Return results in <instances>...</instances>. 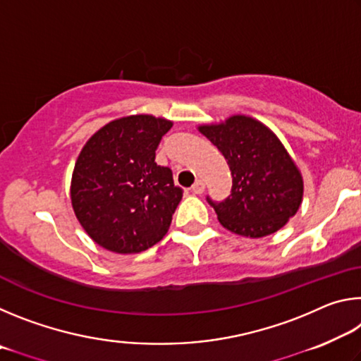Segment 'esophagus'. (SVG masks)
Here are the masks:
<instances>
[{"mask_svg": "<svg viewBox=\"0 0 361 361\" xmlns=\"http://www.w3.org/2000/svg\"><path fill=\"white\" fill-rule=\"evenodd\" d=\"M204 189H205V185H204L202 180H197V181H195L194 185L191 186V191H192L194 194H202Z\"/></svg>", "mask_w": 361, "mask_h": 361, "instance_id": "esophagus-1", "label": "esophagus"}]
</instances>
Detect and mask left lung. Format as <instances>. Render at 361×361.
I'll list each match as a JSON object with an SVG mask.
<instances>
[{
    "instance_id": "1",
    "label": "left lung",
    "mask_w": 361,
    "mask_h": 361,
    "mask_svg": "<svg viewBox=\"0 0 361 361\" xmlns=\"http://www.w3.org/2000/svg\"><path fill=\"white\" fill-rule=\"evenodd\" d=\"M199 132L221 151L232 175L231 194L209 204L226 229L243 237L274 234L296 215L302 202V176L285 146L269 127L235 114Z\"/></svg>"
}]
</instances>
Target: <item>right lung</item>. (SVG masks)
Listing matches in <instances>:
<instances>
[{
	"label": "right lung",
	"mask_w": 361,
	"mask_h": 361,
	"mask_svg": "<svg viewBox=\"0 0 361 361\" xmlns=\"http://www.w3.org/2000/svg\"><path fill=\"white\" fill-rule=\"evenodd\" d=\"M172 121L149 114L111 121L95 132L75 164L71 205L90 239L130 255L167 234L183 197L172 170L156 164V149Z\"/></svg>",
	"instance_id": "add662e5"
}]
</instances>
